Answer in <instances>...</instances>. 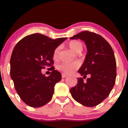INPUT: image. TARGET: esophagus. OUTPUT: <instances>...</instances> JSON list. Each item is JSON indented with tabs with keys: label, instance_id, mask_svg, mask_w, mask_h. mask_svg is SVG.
Instances as JSON below:
<instances>
[{
	"label": "esophagus",
	"instance_id": "esophagus-1",
	"mask_svg": "<svg viewBox=\"0 0 128 128\" xmlns=\"http://www.w3.org/2000/svg\"><path fill=\"white\" fill-rule=\"evenodd\" d=\"M67 74H64V73H62V78H65L67 77Z\"/></svg>",
	"mask_w": 128,
	"mask_h": 128
}]
</instances>
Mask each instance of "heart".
<instances>
[{"label":"heart","mask_w":128,"mask_h":128,"mask_svg":"<svg viewBox=\"0 0 128 128\" xmlns=\"http://www.w3.org/2000/svg\"><path fill=\"white\" fill-rule=\"evenodd\" d=\"M68 46L73 51L76 53H80L83 50V45L81 42L78 40H72L68 42ZM60 50V47L55 48L53 51V58L55 60L58 59V56ZM79 66L78 63H61L57 66V69L60 72L64 74H71L74 70L79 68Z\"/></svg>","instance_id":"b5f03b06"}]
</instances>
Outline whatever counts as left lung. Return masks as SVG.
<instances>
[{"label": "left lung", "instance_id": "obj_1", "mask_svg": "<svg viewBox=\"0 0 128 128\" xmlns=\"http://www.w3.org/2000/svg\"><path fill=\"white\" fill-rule=\"evenodd\" d=\"M70 39L82 40L87 48L84 62L78 71L83 78H78L70 93L84 106H95L109 96L115 84L117 72L114 51L104 37L88 30L79 32ZM87 74L90 78L84 82Z\"/></svg>", "mask_w": 128, "mask_h": 128}]
</instances>
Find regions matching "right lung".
I'll return each mask as SVG.
<instances>
[{
  "label": "right lung",
  "mask_w": 128,
  "mask_h": 128,
  "mask_svg": "<svg viewBox=\"0 0 128 128\" xmlns=\"http://www.w3.org/2000/svg\"><path fill=\"white\" fill-rule=\"evenodd\" d=\"M67 38L55 40L41 34L26 36L16 44L10 60V75L20 99L26 105L37 108L52 99L54 86L61 74L53 66V51ZM50 67L47 77L41 69Z\"/></svg>",
  "instance_id": "add662e5"
}]
</instances>
